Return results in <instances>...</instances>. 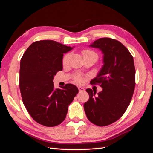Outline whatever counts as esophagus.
I'll list each match as a JSON object with an SVG mask.
<instances>
[{
  "mask_svg": "<svg viewBox=\"0 0 153 153\" xmlns=\"http://www.w3.org/2000/svg\"><path fill=\"white\" fill-rule=\"evenodd\" d=\"M78 90H79V92H84L85 89L83 87H81V86H79L78 87Z\"/></svg>",
  "mask_w": 153,
  "mask_h": 153,
  "instance_id": "34e87169",
  "label": "esophagus"
}]
</instances>
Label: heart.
<instances>
[{"label":"heart","mask_w":153,"mask_h":153,"mask_svg":"<svg viewBox=\"0 0 153 153\" xmlns=\"http://www.w3.org/2000/svg\"><path fill=\"white\" fill-rule=\"evenodd\" d=\"M83 55H84V57H86V56H95L97 59H98L97 54L94 51H91V50H84V51H83ZM70 56H71L70 53H67L63 56V60H62V63H63V66H66L68 64L69 61V58H70ZM74 80H75V82L77 83V84H82V83H83V82H84V77L81 76H77L74 78Z\"/></svg>","instance_id":"heart-1"}]
</instances>
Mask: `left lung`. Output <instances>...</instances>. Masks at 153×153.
Segmentation results:
<instances>
[{"label": "left lung", "instance_id": "1", "mask_svg": "<svg viewBox=\"0 0 153 153\" xmlns=\"http://www.w3.org/2000/svg\"><path fill=\"white\" fill-rule=\"evenodd\" d=\"M90 46L101 50L104 65L91 84L102 88L96 96L87 89L89 99L84 108L88 120L98 126L115 122L128 108L135 88V67L134 59L123 44L110 38H102Z\"/></svg>", "mask_w": 153, "mask_h": 153}]
</instances>
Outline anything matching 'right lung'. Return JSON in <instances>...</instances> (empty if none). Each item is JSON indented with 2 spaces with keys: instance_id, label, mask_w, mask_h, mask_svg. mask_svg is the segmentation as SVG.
I'll list each match as a JSON object with an SVG mask.
<instances>
[{
  "instance_id": "add662e5",
  "label": "right lung",
  "mask_w": 153,
  "mask_h": 153,
  "mask_svg": "<svg viewBox=\"0 0 153 153\" xmlns=\"http://www.w3.org/2000/svg\"><path fill=\"white\" fill-rule=\"evenodd\" d=\"M72 48L54 40L36 41L21 59L23 102L33 120L42 126L54 127L63 122L69 105L78 93V88L71 84L54 88V76L63 69V54Z\"/></svg>"
}]
</instances>
